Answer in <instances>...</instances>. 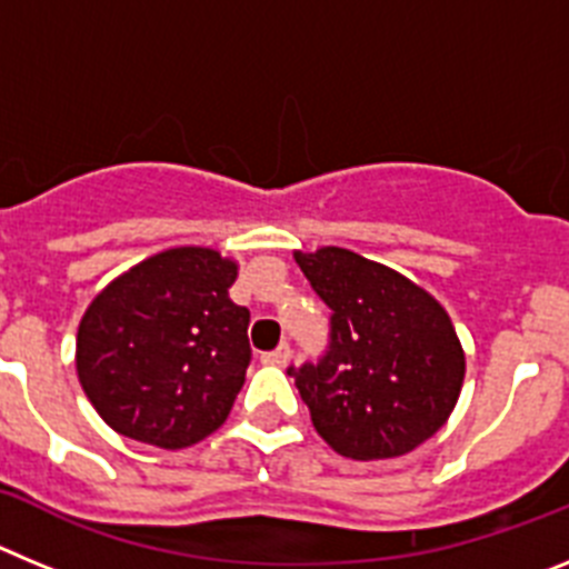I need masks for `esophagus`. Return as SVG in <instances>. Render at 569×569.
<instances>
[{
	"label": "esophagus",
	"mask_w": 569,
	"mask_h": 569,
	"mask_svg": "<svg viewBox=\"0 0 569 569\" xmlns=\"http://www.w3.org/2000/svg\"><path fill=\"white\" fill-rule=\"evenodd\" d=\"M261 361H264V365H273V367H284L290 361V347L279 345L276 350H270V353L261 356Z\"/></svg>",
	"instance_id": "1"
}]
</instances>
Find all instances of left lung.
Masks as SVG:
<instances>
[{
    "mask_svg": "<svg viewBox=\"0 0 569 569\" xmlns=\"http://www.w3.org/2000/svg\"><path fill=\"white\" fill-rule=\"evenodd\" d=\"M333 310L330 353L296 376L316 433L356 461L396 459L445 427L465 385V347L436 296L345 248L293 253Z\"/></svg>",
    "mask_w": 569,
    "mask_h": 569,
    "instance_id": "8db88e82",
    "label": "left lung"
}]
</instances>
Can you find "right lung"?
Listing matches in <instances>:
<instances>
[{
    "mask_svg": "<svg viewBox=\"0 0 569 569\" xmlns=\"http://www.w3.org/2000/svg\"><path fill=\"white\" fill-rule=\"evenodd\" d=\"M239 264L188 244L104 284L77 333V376L104 425L184 450L224 425L250 361V310L230 299Z\"/></svg>",
    "mask_w": 569,
    "mask_h": 569,
    "instance_id": "right-lung-1",
    "label": "right lung"
}]
</instances>
